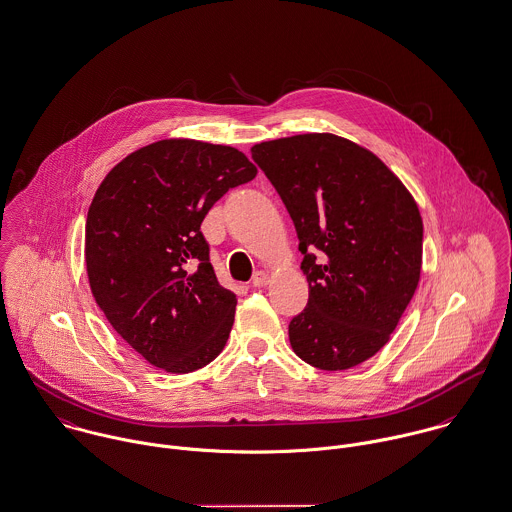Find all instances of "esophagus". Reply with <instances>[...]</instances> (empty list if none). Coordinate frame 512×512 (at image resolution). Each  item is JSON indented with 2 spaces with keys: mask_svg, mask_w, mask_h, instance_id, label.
Listing matches in <instances>:
<instances>
[{
  "mask_svg": "<svg viewBox=\"0 0 512 512\" xmlns=\"http://www.w3.org/2000/svg\"><path fill=\"white\" fill-rule=\"evenodd\" d=\"M271 281V277H269V273H265V271H257L255 273V277H253V287H257V289H261V287H265L267 283Z\"/></svg>",
  "mask_w": 512,
  "mask_h": 512,
  "instance_id": "34e87169",
  "label": "esophagus"
}]
</instances>
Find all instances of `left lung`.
<instances>
[{
    "label": "left lung",
    "instance_id": "left-lung-1",
    "mask_svg": "<svg viewBox=\"0 0 512 512\" xmlns=\"http://www.w3.org/2000/svg\"><path fill=\"white\" fill-rule=\"evenodd\" d=\"M251 156L281 196L305 255L307 308L289 324L295 354L328 372L366 362L390 340L419 283L415 200L376 154L334 134L261 142Z\"/></svg>",
    "mask_w": 512,
    "mask_h": 512
}]
</instances>
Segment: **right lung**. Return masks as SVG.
<instances>
[{
    "instance_id": "1",
    "label": "right lung",
    "mask_w": 512,
    "mask_h": 512,
    "mask_svg": "<svg viewBox=\"0 0 512 512\" xmlns=\"http://www.w3.org/2000/svg\"><path fill=\"white\" fill-rule=\"evenodd\" d=\"M255 174L237 148L170 138L128 154L99 186L85 233L91 291L152 366L188 374L223 350L237 299L217 283L200 227Z\"/></svg>"
}]
</instances>
